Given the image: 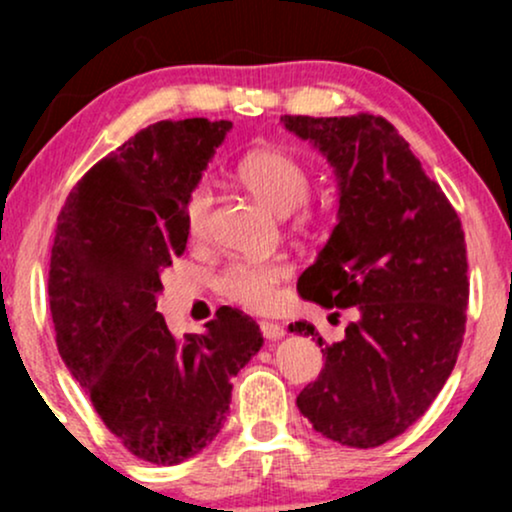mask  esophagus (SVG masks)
Masks as SVG:
<instances>
[{"instance_id": "esophagus-1", "label": "esophagus", "mask_w": 512, "mask_h": 512, "mask_svg": "<svg viewBox=\"0 0 512 512\" xmlns=\"http://www.w3.org/2000/svg\"><path fill=\"white\" fill-rule=\"evenodd\" d=\"M260 332L264 339H269V342H276V339H281L286 334V330L279 325V322H267V320L260 322Z\"/></svg>"}]
</instances>
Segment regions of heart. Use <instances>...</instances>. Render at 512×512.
<instances>
[{
    "mask_svg": "<svg viewBox=\"0 0 512 512\" xmlns=\"http://www.w3.org/2000/svg\"><path fill=\"white\" fill-rule=\"evenodd\" d=\"M238 178L264 207L276 214H289L308 197L310 173L308 166L291 151L279 146H260L240 158ZM211 207H214V187L209 180H199L187 192L182 219L192 238L207 231ZM291 276V264L284 257L267 260H236L221 269L216 276V293L226 303L250 313H267L274 308L279 286Z\"/></svg>",
    "mask_w": 512,
    "mask_h": 512,
    "instance_id": "1",
    "label": "heart"
}]
</instances>
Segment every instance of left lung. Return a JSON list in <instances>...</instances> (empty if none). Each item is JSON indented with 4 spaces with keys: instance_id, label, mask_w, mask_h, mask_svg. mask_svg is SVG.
<instances>
[{
    "instance_id": "obj_1",
    "label": "left lung",
    "mask_w": 512,
    "mask_h": 512,
    "mask_svg": "<svg viewBox=\"0 0 512 512\" xmlns=\"http://www.w3.org/2000/svg\"><path fill=\"white\" fill-rule=\"evenodd\" d=\"M281 122L327 156L339 185V223L298 293L356 317L334 344L310 322L291 325L325 346L296 404L322 436L375 448L421 419L455 368L469 301L460 216L385 117Z\"/></svg>"
}]
</instances>
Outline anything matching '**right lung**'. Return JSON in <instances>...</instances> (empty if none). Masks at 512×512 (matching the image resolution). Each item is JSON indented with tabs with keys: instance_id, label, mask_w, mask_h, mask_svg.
Masks as SVG:
<instances>
[{
	"instance_id": "add662e5",
	"label": "right lung",
	"mask_w": 512,
	"mask_h": 512,
	"mask_svg": "<svg viewBox=\"0 0 512 512\" xmlns=\"http://www.w3.org/2000/svg\"><path fill=\"white\" fill-rule=\"evenodd\" d=\"M231 127L204 117L149 125L88 170L57 216V349L108 431L151 464L207 448L228 416L231 378L262 346L257 322L228 305L185 337L156 313L161 272L190 236L187 192Z\"/></svg>"
}]
</instances>
